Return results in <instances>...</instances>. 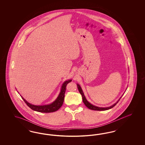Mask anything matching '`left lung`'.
I'll return each instance as SVG.
<instances>
[{"label": "left lung", "instance_id": "obj_1", "mask_svg": "<svg viewBox=\"0 0 145 145\" xmlns=\"http://www.w3.org/2000/svg\"><path fill=\"white\" fill-rule=\"evenodd\" d=\"M76 85H77V86H78V88L79 92L81 93V96H82V100H83V102H84V104L86 106L88 107V108L90 109V110H110V108H113L114 106H115L117 104V103L119 102V101L120 100V99L121 98V97L123 96V95H122V96L121 97L119 98V100L116 101L115 104H113L112 105L110 106V107H98V106H96L93 105L91 104V103H90L87 100L86 97H85L84 95V92H83V91H82V89L81 87H80V86L78 84H76Z\"/></svg>", "mask_w": 145, "mask_h": 145}]
</instances>
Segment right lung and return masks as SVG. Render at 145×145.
<instances>
[{
  "label": "right lung",
  "instance_id": "1",
  "mask_svg": "<svg viewBox=\"0 0 145 145\" xmlns=\"http://www.w3.org/2000/svg\"><path fill=\"white\" fill-rule=\"evenodd\" d=\"M72 81V80H68L64 81V82L63 84L61 87V91L59 92L58 96L57 98L55 99V101H53L52 103L48 104V105H35L29 103V102L26 101V100L20 95L22 97L23 100L25 101L26 105L28 106L31 109L33 110H35L38 112L41 113H51L55 112L58 110H59L63 104L64 96H65V93L66 90V85L69 82Z\"/></svg>",
  "mask_w": 145,
  "mask_h": 145
}]
</instances>
